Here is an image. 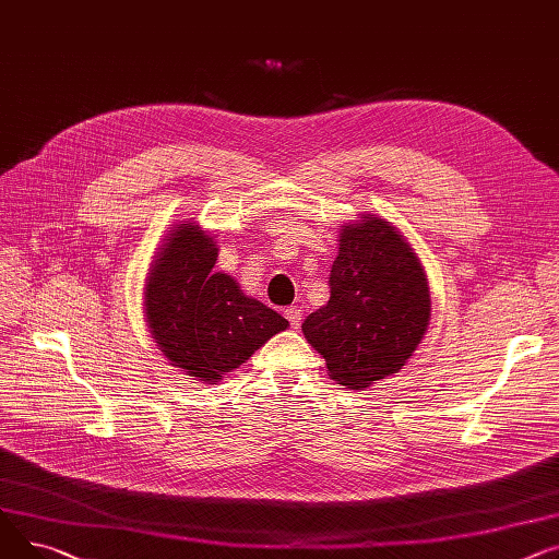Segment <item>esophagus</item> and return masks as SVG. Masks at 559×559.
Segmentation results:
<instances>
[{
	"label": "esophagus",
	"instance_id": "1",
	"mask_svg": "<svg viewBox=\"0 0 559 559\" xmlns=\"http://www.w3.org/2000/svg\"><path fill=\"white\" fill-rule=\"evenodd\" d=\"M284 316H286V320L290 322V326H295V330H298L300 322H302V309H300V307H288V309L284 311Z\"/></svg>",
	"mask_w": 559,
	"mask_h": 559
}]
</instances>
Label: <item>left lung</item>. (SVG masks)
<instances>
[{
	"mask_svg": "<svg viewBox=\"0 0 559 559\" xmlns=\"http://www.w3.org/2000/svg\"><path fill=\"white\" fill-rule=\"evenodd\" d=\"M338 241L330 302L307 316L302 332L330 377L360 390L413 356L429 324V284L397 227L374 214L343 225Z\"/></svg>",
	"mask_w": 559,
	"mask_h": 559,
	"instance_id": "1",
	"label": "left lung"
}]
</instances>
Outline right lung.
<instances>
[{"mask_svg":"<svg viewBox=\"0 0 559 559\" xmlns=\"http://www.w3.org/2000/svg\"><path fill=\"white\" fill-rule=\"evenodd\" d=\"M218 248L201 227L182 223L155 259L146 284V320L171 366L201 381L239 368L288 320L214 273Z\"/></svg>","mask_w":559,"mask_h":559,"instance_id":"obj_1","label":"right lung"}]
</instances>
